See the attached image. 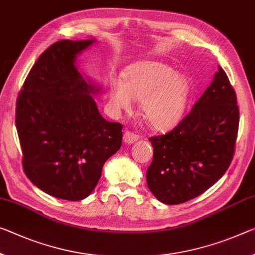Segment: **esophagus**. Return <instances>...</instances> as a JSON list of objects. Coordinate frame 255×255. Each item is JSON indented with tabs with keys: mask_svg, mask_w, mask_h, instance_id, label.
Returning a JSON list of instances; mask_svg holds the SVG:
<instances>
[{
	"mask_svg": "<svg viewBox=\"0 0 255 255\" xmlns=\"http://www.w3.org/2000/svg\"><path fill=\"white\" fill-rule=\"evenodd\" d=\"M137 140H138V136L135 135L134 132H131V131H129V130L125 131V134H124V142H125V144H132V143L137 142Z\"/></svg>",
	"mask_w": 255,
	"mask_h": 255,
	"instance_id": "obj_1",
	"label": "esophagus"
}]
</instances>
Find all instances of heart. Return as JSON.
Wrapping results in <instances>:
<instances>
[{
    "instance_id": "obj_1",
    "label": "heart",
    "mask_w": 255,
    "mask_h": 255,
    "mask_svg": "<svg viewBox=\"0 0 255 255\" xmlns=\"http://www.w3.org/2000/svg\"><path fill=\"white\" fill-rule=\"evenodd\" d=\"M189 96V83L184 75L173 74L162 62L135 64L125 80L113 79L109 88L110 107L115 113L130 111L134 100L140 101L144 120L154 130L172 129L183 119Z\"/></svg>"
}]
</instances>
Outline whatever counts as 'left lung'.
Segmentation results:
<instances>
[{
    "instance_id": "left-lung-1",
    "label": "left lung",
    "mask_w": 255,
    "mask_h": 255,
    "mask_svg": "<svg viewBox=\"0 0 255 255\" xmlns=\"http://www.w3.org/2000/svg\"><path fill=\"white\" fill-rule=\"evenodd\" d=\"M240 123L236 93L221 67L192 111L165 135L151 137L149 191L165 204L201 195L227 171Z\"/></svg>"
}]
</instances>
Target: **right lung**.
<instances>
[{
	"label": "right lung",
	"instance_id": "obj_1",
	"mask_svg": "<svg viewBox=\"0 0 255 255\" xmlns=\"http://www.w3.org/2000/svg\"><path fill=\"white\" fill-rule=\"evenodd\" d=\"M94 43L52 44L30 69L15 107L23 171L43 192L67 201L94 191L123 140V125L104 119L92 98L100 88L76 68L77 55Z\"/></svg>",
	"mask_w": 255,
	"mask_h": 255
}]
</instances>
